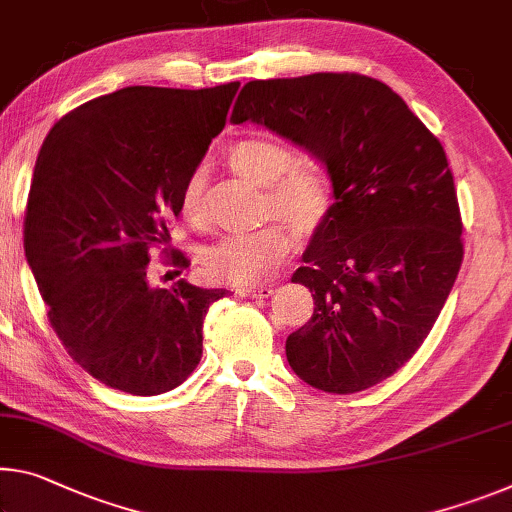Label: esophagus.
<instances>
[{
  "mask_svg": "<svg viewBox=\"0 0 512 512\" xmlns=\"http://www.w3.org/2000/svg\"><path fill=\"white\" fill-rule=\"evenodd\" d=\"M237 294L241 298H269L273 294L271 285H259V287H241Z\"/></svg>",
  "mask_w": 512,
  "mask_h": 512,
  "instance_id": "obj_1",
  "label": "esophagus"
}]
</instances>
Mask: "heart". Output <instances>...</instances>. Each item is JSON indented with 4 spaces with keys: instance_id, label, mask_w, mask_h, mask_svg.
Here are the masks:
<instances>
[{
    "instance_id": "1",
    "label": "heart",
    "mask_w": 512,
    "mask_h": 512,
    "mask_svg": "<svg viewBox=\"0 0 512 512\" xmlns=\"http://www.w3.org/2000/svg\"><path fill=\"white\" fill-rule=\"evenodd\" d=\"M234 173L264 186V216L282 218L300 237L319 232L335 209V182L312 159H298L287 141L273 136H246L227 148ZM182 214L193 225L205 223V177L196 170L182 189ZM273 221L250 234L225 237L202 255L214 280L253 287L280 269L291 250L287 225Z\"/></svg>"
}]
</instances>
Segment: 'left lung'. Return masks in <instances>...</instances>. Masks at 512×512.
Listing matches in <instances>:
<instances>
[{
	"instance_id": "left-lung-1",
	"label": "left lung",
	"mask_w": 512,
	"mask_h": 512,
	"mask_svg": "<svg viewBox=\"0 0 512 512\" xmlns=\"http://www.w3.org/2000/svg\"><path fill=\"white\" fill-rule=\"evenodd\" d=\"M246 120L303 145L335 182V209L291 275L314 298L287 337L291 369L330 394L378 385L424 344L465 253L442 143L358 72L248 81L232 111Z\"/></svg>"
}]
</instances>
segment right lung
<instances>
[{"label": "right lung", "mask_w": 512, "mask_h": 512, "mask_svg": "<svg viewBox=\"0 0 512 512\" xmlns=\"http://www.w3.org/2000/svg\"><path fill=\"white\" fill-rule=\"evenodd\" d=\"M239 81L127 86L66 113L38 152L24 212V255L56 337L81 369L134 396L182 385L202 358V321L227 289L150 285L184 182L225 127Z\"/></svg>", "instance_id": "1"}]
</instances>
